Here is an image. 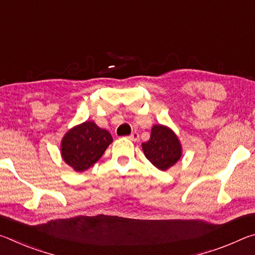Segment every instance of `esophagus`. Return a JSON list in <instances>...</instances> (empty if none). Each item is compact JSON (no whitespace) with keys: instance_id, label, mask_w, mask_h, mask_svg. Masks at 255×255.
Instances as JSON below:
<instances>
[{"instance_id":"esophagus-1","label":"esophagus","mask_w":255,"mask_h":255,"mask_svg":"<svg viewBox=\"0 0 255 255\" xmlns=\"http://www.w3.org/2000/svg\"><path fill=\"white\" fill-rule=\"evenodd\" d=\"M128 138H129V139H130L131 141H136V140L139 139V133L136 132V131H133L130 136H128Z\"/></svg>"}]
</instances>
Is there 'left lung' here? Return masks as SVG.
Returning <instances> with one entry per match:
<instances>
[{
	"mask_svg": "<svg viewBox=\"0 0 255 255\" xmlns=\"http://www.w3.org/2000/svg\"><path fill=\"white\" fill-rule=\"evenodd\" d=\"M146 158L158 170L166 171L179 161L182 155V145L179 137L170 127L154 125L150 137L141 144Z\"/></svg>",
	"mask_w": 255,
	"mask_h": 255,
	"instance_id": "left-lung-1",
	"label": "left lung"
}]
</instances>
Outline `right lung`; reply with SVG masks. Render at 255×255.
Instances as JSON below:
<instances>
[{
    "label": "right lung",
    "mask_w": 255,
    "mask_h": 255,
    "mask_svg": "<svg viewBox=\"0 0 255 255\" xmlns=\"http://www.w3.org/2000/svg\"><path fill=\"white\" fill-rule=\"evenodd\" d=\"M110 132L89 120L71 128L60 143V154L67 165L83 172L96 164L112 143Z\"/></svg>",
    "instance_id": "1"
}]
</instances>
